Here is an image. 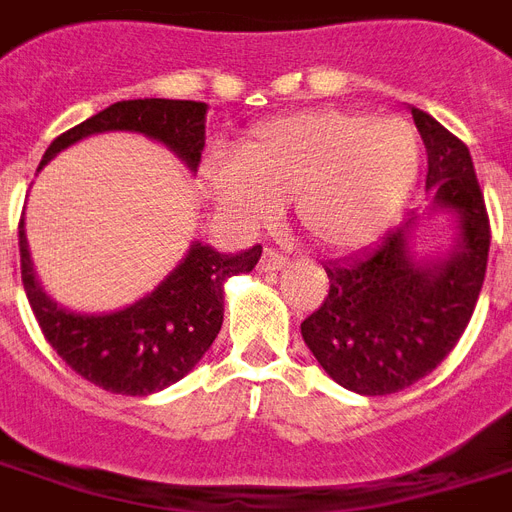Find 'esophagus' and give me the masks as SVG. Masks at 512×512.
I'll use <instances>...</instances> for the list:
<instances>
[{"label":"esophagus","instance_id":"obj_1","mask_svg":"<svg viewBox=\"0 0 512 512\" xmlns=\"http://www.w3.org/2000/svg\"><path fill=\"white\" fill-rule=\"evenodd\" d=\"M289 265V257L281 255L278 249L268 247L263 252V257H260V270H265V273H270V270H281Z\"/></svg>","mask_w":512,"mask_h":512}]
</instances>
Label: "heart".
<instances>
[{
	"label": "heart",
	"instance_id": "heart-1",
	"mask_svg": "<svg viewBox=\"0 0 512 512\" xmlns=\"http://www.w3.org/2000/svg\"><path fill=\"white\" fill-rule=\"evenodd\" d=\"M421 139L400 118L305 110L268 120L234 155L207 162L215 205L242 226H263L294 197L313 242L350 249L368 242L405 202L421 170Z\"/></svg>",
	"mask_w": 512,
	"mask_h": 512
}]
</instances>
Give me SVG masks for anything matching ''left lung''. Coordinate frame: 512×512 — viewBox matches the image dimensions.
Wrapping results in <instances>:
<instances>
[{
	"label": "left lung",
	"instance_id": "1",
	"mask_svg": "<svg viewBox=\"0 0 512 512\" xmlns=\"http://www.w3.org/2000/svg\"><path fill=\"white\" fill-rule=\"evenodd\" d=\"M429 155V213L455 218L447 255L418 260L410 213L373 247L326 263L328 294L302 321V339L336 384L365 397L429 376L463 336L486 276L489 215L471 152L429 112L410 107Z\"/></svg>",
	"mask_w": 512,
	"mask_h": 512
}]
</instances>
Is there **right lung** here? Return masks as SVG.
<instances>
[{"mask_svg": "<svg viewBox=\"0 0 512 512\" xmlns=\"http://www.w3.org/2000/svg\"><path fill=\"white\" fill-rule=\"evenodd\" d=\"M205 102L191 99H126L91 115L49 144L39 170L57 152L86 136L134 131L160 141L194 173L205 149ZM20 276L31 310L54 352L91 384L126 397H147L176 384L202 360L223 326V284L255 268L263 247L220 255L194 242L168 278L134 305L115 313H70L41 289L33 273L23 218Z\"/></svg>", "mask_w": 512, "mask_h": 512, "instance_id": "right-lung-1", "label": "right lung"}]
</instances>
